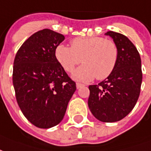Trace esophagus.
Returning <instances> with one entry per match:
<instances>
[{"instance_id":"1","label":"esophagus","mask_w":151,"mask_h":151,"mask_svg":"<svg viewBox=\"0 0 151 151\" xmlns=\"http://www.w3.org/2000/svg\"><path fill=\"white\" fill-rule=\"evenodd\" d=\"M84 86V84L83 83H76V88H80L81 87Z\"/></svg>"}]
</instances>
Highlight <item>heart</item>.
I'll return each mask as SVG.
<instances>
[{"instance_id":"1","label":"heart","mask_w":151,"mask_h":151,"mask_svg":"<svg viewBox=\"0 0 151 151\" xmlns=\"http://www.w3.org/2000/svg\"><path fill=\"white\" fill-rule=\"evenodd\" d=\"M55 55L68 72L83 63L72 76L78 81L88 82L95 77L101 80L110 76L118 59V48L114 41L103 37H77L71 41V47L58 45Z\"/></svg>"}]
</instances>
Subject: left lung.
Instances as JSON below:
<instances>
[{"label": "left lung", "mask_w": 151, "mask_h": 151, "mask_svg": "<svg viewBox=\"0 0 151 151\" xmlns=\"http://www.w3.org/2000/svg\"><path fill=\"white\" fill-rule=\"evenodd\" d=\"M112 37L118 48V59L109 76L89 85L88 107L96 119L115 122L123 119L134 109L139 97L142 72L140 55L126 36L113 31Z\"/></svg>", "instance_id": "obj_1"}]
</instances>
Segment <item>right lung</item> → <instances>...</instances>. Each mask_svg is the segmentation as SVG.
<instances>
[{
  "instance_id": "add662e5",
  "label": "right lung",
  "mask_w": 151,
  "mask_h": 151,
  "mask_svg": "<svg viewBox=\"0 0 151 151\" xmlns=\"http://www.w3.org/2000/svg\"><path fill=\"white\" fill-rule=\"evenodd\" d=\"M64 38L51 29L39 30L24 42L14 59L16 100L24 116L38 128H51L62 121L76 89L55 55Z\"/></svg>"
}]
</instances>
